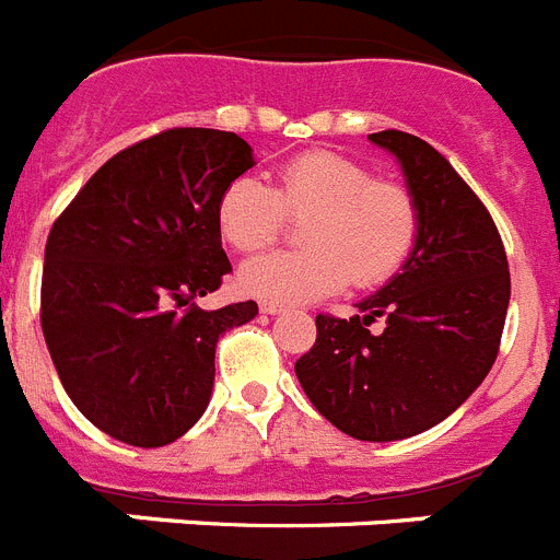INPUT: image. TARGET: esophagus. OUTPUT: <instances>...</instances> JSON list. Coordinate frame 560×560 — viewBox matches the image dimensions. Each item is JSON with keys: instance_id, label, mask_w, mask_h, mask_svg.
<instances>
[{"instance_id": "esophagus-1", "label": "esophagus", "mask_w": 560, "mask_h": 560, "mask_svg": "<svg viewBox=\"0 0 560 560\" xmlns=\"http://www.w3.org/2000/svg\"><path fill=\"white\" fill-rule=\"evenodd\" d=\"M260 311H264V314H269V316H275V314H280V311H285V308L280 303H260Z\"/></svg>"}]
</instances>
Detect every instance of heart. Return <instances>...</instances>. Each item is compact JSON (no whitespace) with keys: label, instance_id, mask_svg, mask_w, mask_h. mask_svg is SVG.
I'll list each match as a JSON object with an SVG mask.
<instances>
[{"label":"heart","instance_id":"1","mask_svg":"<svg viewBox=\"0 0 560 560\" xmlns=\"http://www.w3.org/2000/svg\"><path fill=\"white\" fill-rule=\"evenodd\" d=\"M312 212L300 224V249H271L241 266L246 294L269 303H311L348 285L387 280L407 260L418 210L398 182L373 179L361 162L311 151L285 162L271 190L257 176H237L221 190L215 224L241 252L266 246L283 212Z\"/></svg>","mask_w":560,"mask_h":560}]
</instances>
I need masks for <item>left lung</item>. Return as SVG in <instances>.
<instances>
[{
	"label": "left lung",
	"mask_w": 560,
	"mask_h": 560,
	"mask_svg": "<svg viewBox=\"0 0 560 560\" xmlns=\"http://www.w3.org/2000/svg\"><path fill=\"white\" fill-rule=\"evenodd\" d=\"M368 140L398 160L418 210L415 244L350 319L316 316L314 348L294 373L336 429L389 443L438 427L491 373L511 271L491 212L446 156L404 131ZM378 315L385 330L373 335Z\"/></svg>",
	"instance_id": "1"
}]
</instances>
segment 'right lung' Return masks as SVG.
Listing matches in <instances>:
<instances>
[{
	"label": "right lung",
	"mask_w": 560,
	"mask_h": 560,
	"mask_svg": "<svg viewBox=\"0 0 560 560\" xmlns=\"http://www.w3.org/2000/svg\"><path fill=\"white\" fill-rule=\"evenodd\" d=\"M255 165L237 133L171 128L83 185L44 249L42 330L63 389L108 438L156 448L205 415L224 330L257 303L201 311L232 271L215 205Z\"/></svg>",
	"instance_id": "right-lung-1"
}]
</instances>
